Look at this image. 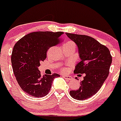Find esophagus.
<instances>
[{
	"label": "esophagus",
	"mask_w": 121,
	"mask_h": 121,
	"mask_svg": "<svg viewBox=\"0 0 121 121\" xmlns=\"http://www.w3.org/2000/svg\"><path fill=\"white\" fill-rule=\"evenodd\" d=\"M63 77L64 78L67 80H71L73 79V78L72 77L69 76V75H63Z\"/></svg>",
	"instance_id": "esophagus-1"
}]
</instances>
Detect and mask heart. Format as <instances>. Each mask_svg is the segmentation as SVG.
Segmentation results:
<instances>
[{
  "label": "heart",
  "instance_id": "obj_1",
  "mask_svg": "<svg viewBox=\"0 0 121 121\" xmlns=\"http://www.w3.org/2000/svg\"><path fill=\"white\" fill-rule=\"evenodd\" d=\"M65 44H74V43L72 42V41H69V42L66 43ZM61 72H63V73H66L67 71V68H61Z\"/></svg>",
  "mask_w": 121,
  "mask_h": 121
}]
</instances>
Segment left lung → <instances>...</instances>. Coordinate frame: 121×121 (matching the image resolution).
Returning a JSON list of instances; mask_svg holds the SVG:
<instances>
[{"mask_svg":"<svg viewBox=\"0 0 121 121\" xmlns=\"http://www.w3.org/2000/svg\"><path fill=\"white\" fill-rule=\"evenodd\" d=\"M66 35L77 45L81 60L74 73L85 75L80 88L70 91L69 94L75 99L85 100L95 94L108 77L112 56L109 49L94 38L68 33Z\"/></svg>","mask_w":121,"mask_h":121,"instance_id":"1","label":"left lung"}]
</instances>
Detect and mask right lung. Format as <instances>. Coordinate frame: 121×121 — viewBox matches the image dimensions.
Returning <instances> with one entry per match:
<instances>
[{"mask_svg":"<svg viewBox=\"0 0 121 121\" xmlns=\"http://www.w3.org/2000/svg\"><path fill=\"white\" fill-rule=\"evenodd\" d=\"M61 31H36L20 39L13 47L11 61L13 73L23 91L33 97L47 95L54 79L60 75H41L40 62L47 57L50 47L60 43Z\"/></svg>","mask_w":121,"mask_h":121,"instance_id":"right-lung-1","label":"right lung"}]
</instances>
